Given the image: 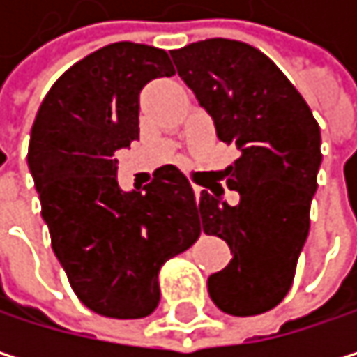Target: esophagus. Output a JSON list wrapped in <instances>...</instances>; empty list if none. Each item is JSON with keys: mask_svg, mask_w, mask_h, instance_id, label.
Masks as SVG:
<instances>
[{"mask_svg": "<svg viewBox=\"0 0 357 357\" xmlns=\"http://www.w3.org/2000/svg\"><path fill=\"white\" fill-rule=\"evenodd\" d=\"M200 192H202V188H194V194H196V200L200 198Z\"/></svg>", "mask_w": 357, "mask_h": 357, "instance_id": "esophagus-1", "label": "esophagus"}]
</instances>
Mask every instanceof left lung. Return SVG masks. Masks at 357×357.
Listing matches in <instances>:
<instances>
[{"instance_id":"1","label":"left lung","mask_w":357,"mask_h":357,"mask_svg":"<svg viewBox=\"0 0 357 357\" xmlns=\"http://www.w3.org/2000/svg\"><path fill=\"white\" fill-rule=\"evenodd\" d=\"M172 57L219 140L240 151L225 169L240 202L227 204L219 183L202 190L196 206L202 231L234 254L208 277V296L227 314H262L287 296L308 238L321 128L287 76L252 45L206 38Z\"/></svg>"}]
</instances>
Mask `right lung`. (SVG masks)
I'll use <instances>...</instances> for the list:
<instances>
[{"instance_id": "obj_1", "label": "right lung", "mask_w": 357, "mask_h": 357, "mask_svg": "<svg viewBox=\"0 0 357 357\" xmlns=\"http://www.w3.org/2000/svg\"><path fill=\"white\" fill-rule=\"evenodd\" d=\"M174 74L163 49L107 45L57 78L31 130L29 169L53 252L78 300L101 317L155 312L161 266L200 236L194 190L178 167L123 192L113 159L138 140L140 91Z\"/></svg>"}]
</instances>
